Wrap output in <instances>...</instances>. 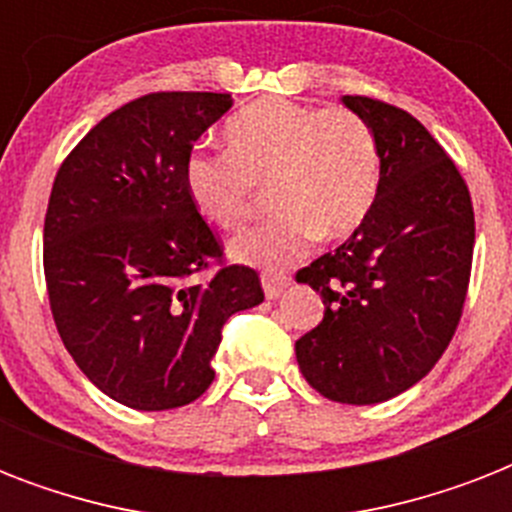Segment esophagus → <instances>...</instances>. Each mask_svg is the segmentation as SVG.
<instances>
[{
    "mask_svg": "<svg viewBox=\"0 0 512 512\" xmlns=\"http://www.w3.org/2000/svg\"><path fill=\"white\" fill-rule=\"evenodd\" d=\"M289 276L281 271H265L263 273V289H265V297H279L284 289L289 287Z\"/></svg>",
    "mask_w": 512,
    "mask_h": 512,
    "instance_id": "34e87169",
    "label": "esophagus"
}]
</instances>
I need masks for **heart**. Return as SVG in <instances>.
Masks as SVG:
<instances>
[{
	"instance_id": "heart-1",
	"label": "heart",
	"mask_w": 512,
	"mask_h": 512,
	"mask_svg": "<svg viewBox=\"0 0 512 512\" xmlns=\"http://www.w3.org/2000/svg\"><path fill=\"white\" fill-rule=\"evenodd\" d=\"M223 140L225 154L188 156L183 180L196 212L223 231L255 217L268 185L276 212L233 241L244 263H295L316 236L345 239L372 212L380 143L353 108L263 98L228 116Z\"/></svg>"
}]
</instances>
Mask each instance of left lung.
Listing matches in <instances>:
<instances>
[{
	"instance_id": "left-lung-1",
	"label": "left lung",
	"mask_w": 512,
	"mask_h": 512,
	"mask_svg": "<svg viewBox=\"0 0 512 512\" xmlns=\"http://www.w3.org/2000/svg\"><path fill=\"white\" fill-rule=\"evenodd\" d=\"M342 103L377 132L380 191L345 244L297 271L324 300V319L295 353L321 396L364 406L412 388L452 342L476 217L457 164L412 114L366 95Z\"/></svg>"
}]
</instances>
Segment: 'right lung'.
I'll return each instance as SVG.
<instances>
[{"label": "right lung", "mask_w": 512, "mask_h": 512, "mask_svg": "<svg viewBox=\"0 0 512 512\" xmlns=\"http://www.w3.org/2000/svg\"><path fill=\"white\" fill-rule=\"evenodd\" d=\"M231 108L228 92H148L63 159L44 215V281L58 335L106 396L140 412L196 401L233 313L263 303L260 273L225 263L183 167ZM209 272L207 282L192 276Z\"/></svg>", "instance_id": "1"}]
</instances>
